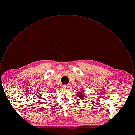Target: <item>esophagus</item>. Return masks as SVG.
Listing matches in <instances>:
<instances>
[{
	"instance_id": "34e87169",
	"label": "esophagus",
	"mask_w": 135,
	"mask_h": 135,
	"mask_svg": "<svg viewBox=\"0 0 135 135\" xmlns=\"http://www.w3.org/2000/svg\"><path fill=\"white\" fill-rule=\"evenodd\" d=\"M63 88L64 89H65V90H67L69 88V85H64L63 86Z\"/></svg>"
}]
</instances>
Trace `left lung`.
I'll return each instance as SVG.
<instances>
[{
  "label": "left lung",
  "instance_id": "obj_1",
  "mask_svg": "<svg viewBox=\"0 0 135 135\" xmlns=\"http://www.w3.org/2000/svg\"><path fill=\"white\" fill-rule=\"evenodd\" d=\"M85 93H84V90H79V91L78 92V95L77 96H78L79 99H82L84 98V96H85Z\"/></svg>",
  "mask_w": 135,
  "mask_h": 135
}]
</instances>
